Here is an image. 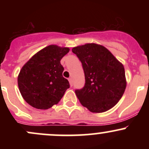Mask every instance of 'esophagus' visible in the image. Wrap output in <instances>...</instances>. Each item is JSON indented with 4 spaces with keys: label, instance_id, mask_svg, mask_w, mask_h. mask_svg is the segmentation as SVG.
<instances>
[{
    "label": "esophagus",
    "instance_id": "esophagus-1",
    "mask_svg": "<svg viewBox=\"0 0 149 149\" xmlns=\"http://www.w3.org/2000/svg\"><path fill=\"white\" fill-rule=\"evenodd\" d=\"M68 81H69V83H70V86H73V79H72V78H69Z\"/></svg>",
    "mask_w": 149,
    "mask_h": 149
}]
</instances>
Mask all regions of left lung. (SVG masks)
<instances>
[{
	"instance_id": "left-lung-1",
	"label": "left lung",
	"mask_w": 149,
	"mask_h": 149,
	"mask_svg": "<svg viewBox=\"0 0 149 149\" xmlns=\"http://www.w3.org/2000/svg\"><path fill=\"white\" fill-rule=\"evenodd\" d=\"M72 52L81 62L85 85L75 91L84 107L91 112L113 107L126 88L124 66L106 47L94 43L75 47Z\"/></svg>"
}]
</instances>
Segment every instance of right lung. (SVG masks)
Wrapping results in <instances>:
<instances>
[{"mask_svg":"<svg viewBox=\"0 0 149 149\" xmlns=\"http://www.w3.org/2000/svg\"><path fill=\"white\" fill-rule=\"evenodd\" d=\"M68 47L55 45L43 48L31 57L21 69L18 86L24 100L31 107L47 109L59 102L70 87L63 76L61 61Z\"/></svg>","mask_w":149,"mask_h":149,"instance_id":"1","label":"right lung"}]
</instances>
